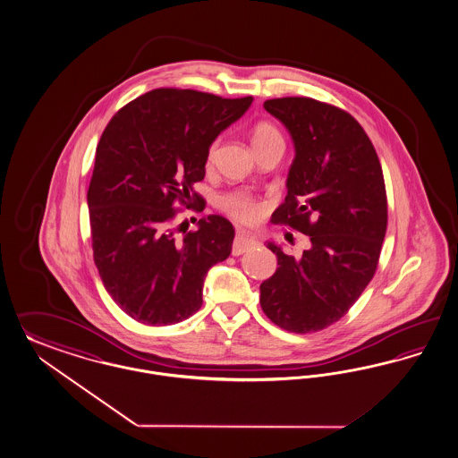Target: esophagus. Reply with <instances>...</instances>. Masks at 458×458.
<instances>
[{"instance_id":"1","label":"esophagus","mask_w":458,"mask_h":458,"mask_svg":"<svg viewBox=\"0 0 458 458\" xmlns=\"http://www.w3.org/2000/svg\"><path fill=\"white\" fill-rule=\"evenodd\" d=\"M253 247H257V240H255V238L249 237V235H245V233H240V232H238L237 237L233 240V249H232V253H233V255H242V253L250 250Z\"/></svg>"}]
</instances>
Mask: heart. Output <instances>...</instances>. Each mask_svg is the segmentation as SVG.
I'll list each match as a JSON object with an SVG mask.
<instances>
[{"label": "heart", "instance_id": "b5f03b06", "mask_svg": "<svg viewBox=\"0 0 458 458\" xmlns=\"http://www.w3.org/2000/svg\"><path fill=\"white\" fill-rule=\"evenodd\" d=\"M281 142L284 143V139H283L281 131L272 123L260 122V123L253 126L252 145L255 150L268 147L272 143ZM216 147H218V142H213L209 145L208 154H206V160L208 162H211V158L215 157ZM218 206L228 216H232L233 220L240 221V223H245V225H252L262 215V206H260V203L255 201L252 196H249V194H245L242 191H233V192H228V194L221 196Z\"/></svg>", "mask_w": 458, "mask_h": 458}]
</instances>
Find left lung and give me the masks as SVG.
Instances as JSON below:
<instances>
[{"label": "left lung", "mask_w": 458, "mask_h": 458, "mask_svg": "<svg viewBox=\"0 0 458 458\" xmlns=\"http://www.w3.org/2000/svg\"><path fill=\"white\" fill-rule=\"evenodd\" d=\"M264 108L287 128L296 150L272 221L308 235L311 245L294 259L268 242L279 267L260 284V306L287 332H319L347 315L376 274L387 228L382 167L347 111L302 96L267 99Z\"/></svg>", "instance_id": "8db88e82"}]
</instances>
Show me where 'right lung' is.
<instances>
[{
  "label": "right lung",
  "mask_w": 458,
  "mask_h": 458,
  "mask_svg": "<svg viewBox=\"0 0 458 458\" xmlns=\"http://www.w3.org/2000/svg\"><path fill=\"white\" fill-rule=\"evenodd\" d=\"M252 101L158 88L125 105L99 139L88 190L93 257L113 301L143 325L194 315L208 270L232 252L230 221L209 215L181 234L174 205L205 209L194 184L208 148Z\"/></svg>",
  "instance_id": "1"
}]
</instances>
